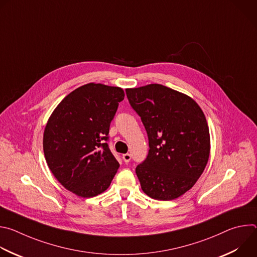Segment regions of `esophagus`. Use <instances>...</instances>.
Wrapping results in <instances>:
<instances>
[{
	"label": "esophagus",
	"mask_w": 257,
	"mask_h": 257,
	"mask_svg": "<svg viewBox=\"0 0 257 257\" xmlns=\"http://www.w3.org/2000/svg\"><path fill=\"white\" fill-rule=\"evenodd\" d=\"M123 160L125 163H129L131 161V155L130 154H125L123 155Z\"/></svg>",
	"instance_id": "esophagus-1"
}]
</instances>
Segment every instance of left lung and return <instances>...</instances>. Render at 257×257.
Here are the masks:
<instances>
[{
	"label": "left lung",
	"mask_w": 257,
	"mask_h": 257,
	"mask_svg": "<svg viewBox=\"0 0 257 257\" xmlns=\"http://www.w3.org/2000/svg\"><path fill=\"white\" fill-rule=\"evenodd\" d=\"M126 94L149 137V155L135 170L141 189L157 200L176 199L194 186L209 158L202 109L190 96L162 84L127 88Z\"/></svg>",
	"instance_id": "obj_1"
}]
</instances>
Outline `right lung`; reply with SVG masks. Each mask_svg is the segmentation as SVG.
<instances>
[{"label":"right lung","mask_w":257,"mask_h":257,"mask_svg":"<svg viewBox=\"0 0 257 257\" xmlns=\"http://www.w3.org/2000/svg\"><path fill=\"white\" fill-rule=\"evenodd\" d=\"M120 87L88 83L69 93L55 108L44 132L47 164L72 193L89 198L105 191L120 165L106 143Z\"/></svg>","instance_id":"1"}]
</instances>
